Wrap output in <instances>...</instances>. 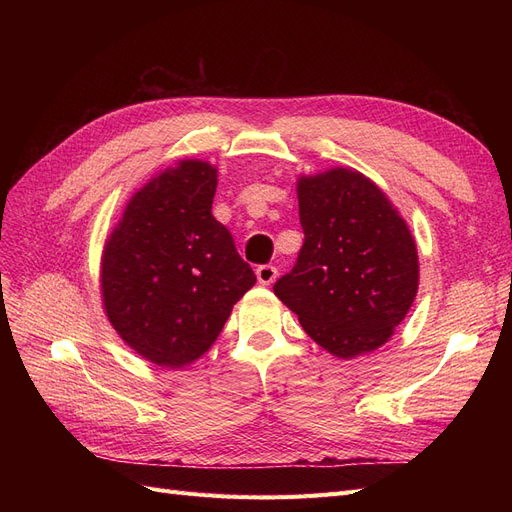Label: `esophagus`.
Wrapping results in <instances>:
<instances>
[{
    "instance_id": "esophagus-1",
    "label": "esophagus",
    "mask_w": 512,
    "mask_h": 512,
    "mask_svg": "<svg viewBox=\"0 0 512 512\" xmlns=\"http://www.w3.org/2000/svg\"><path fill=\"white\" fill-rule=\"evenodd\" d=\"M256 277H258V282H260L262 286H269V284L275 282L277 269H275L273 265H260V267L256 269Z\"/></svg>"
}]
</instances>
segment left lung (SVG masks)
<instances>
[{
	"instance_id": "1",
	"label": "left lung",
	"mask_w": 512,
	"mask_h": 512,
	"mask_svg": "<svg viewBox=\"0 0 512 512\" xmlns=\"http://www.w3.org/2000/svg\"><path fill=\"white\" fill-rule=\"evenodd\" d=\"M305 241L273 292L337 359L389 342L418 290L412 232L378 185L335 166L297 179Z\"/></svg>"
}]
</instances>
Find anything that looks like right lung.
I'll use <instances>...</instances> for the list:
<instances>
[{"label":"right lung","instance_id":"obj_1","mask_svg":"<svg viewBox=\"0 0 512 512\" xmlns=\"http://www.w3.org/2000/svg\"><path fill=\"white\" fill-rule=\"evenodd\" d=\"M218 168L179 160L128 200L100 262L102 305L138 356L177 369L200 359L256 284L211 215Z\"/></svg>","mask_w":512,"mask_h":512}]
</instances>
